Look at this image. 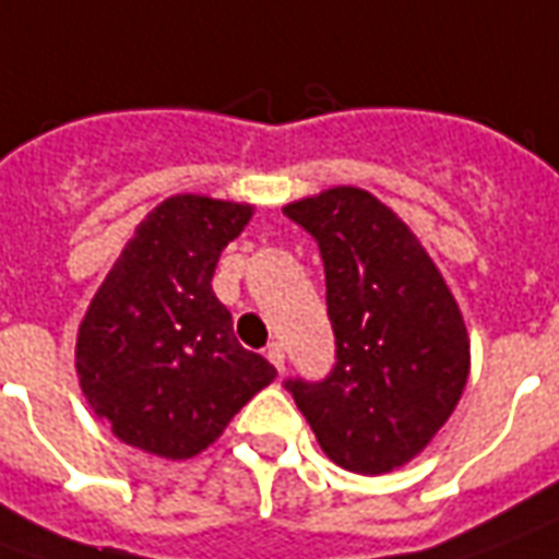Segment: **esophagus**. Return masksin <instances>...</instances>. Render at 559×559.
I'll use <instances>...</instances> for the list:
<instances>
[{"label":"esophagus","mask_w":559,"mask_h":559,"mask_svg":"<svg viewBox=\"0 0 559 559\" xmlns=\"http://www.w3.org/2000/svg\"><path fill=\"white\" fill-rule=\"evenodd\" d=\"M266 357H269V362L278 369V372H284V347H281L278 342H272V345L266 347Z\"/></svg>","instance_id":"34e87169"}]
</instances>
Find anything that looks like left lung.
<instances>
[{"label":"left lung","instance_id":"obj_1","mask_svg":"<svg viewBox=\"0 0 559 559\" xmlns=\"http://www.w3.org/2000/svg\"><path fill=\"white\" fill-rule=\"evenodd\" d=\"M318 241L335 366L290 378L323 454L347 472L405 466L444 427L469 378V335L417 236L360 187L284 205Z\"/></svg>","mask_w":559,"mask_h":559}]
</instances>
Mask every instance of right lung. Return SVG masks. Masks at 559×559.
Here are the masks:
<instances>
[{"mask_svg":"<svg viewBox=\"0 0 559 559\" xmlns=\"http://www.w3.org/2000/svg\"><path fill=\"white\" fill-rule=\"evenodd\" d=\"M241 202L181 193L135 226L78 326L90 408L120 442L187 460L221 439L275 366L245 350L214 296L221 251L251 221Z\"/></svg>","mask_w":559,"mask_h":559,"instance_id":"right-lung-1","label":"right lung"}]
</instances>
